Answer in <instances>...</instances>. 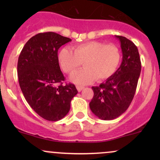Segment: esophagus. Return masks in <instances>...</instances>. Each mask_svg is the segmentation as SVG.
I'll list each match as a JSON object with an SVG mask.
<instances>
[{
  "instance_id": "1",
  "label": "esophagus",
  "mask_w": 160,
  "mask_h": 160,
  "mask_svg": "<svg viewBox=\"0 0 160 160\" xmlns=\"http://www.w3.org/2000/svg\"><path fill=\"white\" fill-rule=\"evenodd\" d=\"M76 87H77V89H78V92H80L82 89H84L83 86H78H78H76Z\"/></svg>"
}]
</instances>
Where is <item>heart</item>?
<instances>
[{
  "label": "heart",
  "mask_w": 160,
  "mask_h": 160,
  "mask_svg": "<svg viewBox=\"0 0 160 160\" xmlns=\"http://www.w3.org/2000/svg\"><path fill=\"white\" fill-rule=\"evenodd\" d=\"M58 61L66 74H71L83 65L85 68L71 76V81L87 84L103 81L114 74L121 62V51L117 45L103 42L89 41L72 47L63 48L58 53Z\"/></svg>",
  "instance_id": "1"
}]
</instances>
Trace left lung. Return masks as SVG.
Here are the masks:
<instances>
[{
	"label": "left lung",
	"instance_id": "8db88e82",
	"mask_svg": "<svg viewBox=\"0 0 160 160\" xmlns=\"http://www.w3.org/2000/svg\"><path fill=\"white\" fill-rule=\"evenodd\" d=\"M120 42L122 61L113 76L98 86H92L94 95L89 103L91 111L103 120L120 117L129 107L135 94L141 63L135 43L122 36L115 35Z\"/></svg>",
	"mask_w": 160,
	"mask_h": 160
}]
</instances>
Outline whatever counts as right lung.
I'll use <instances>...</instances> for the list:
<instances>
[{"instance_id":"add662e5","label":"right lung","mask_w":160,"mask_h":160,"mask_svg":"<svg viewBox=\"0 0 160 160\" xmlns=\"http://www.w3.org/2000/svg\"><path fill=\"white\" fill-rule=\"evenodd\" d=\"M70 41L55 32L39 33L28 40L18 59V78L25 100L49 121L65 117L78 92L74 84H63L65 78L58 64V49Z\"/></svg>"}]
</instances>
